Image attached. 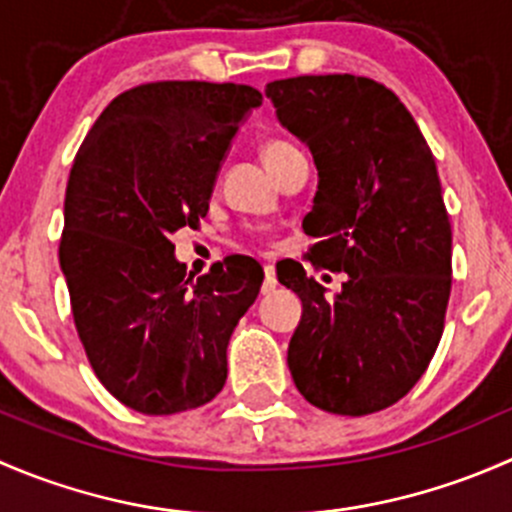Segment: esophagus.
Instances as JSON below:
<instances>
[{
  "instance_id": "obj_1",
  "label": "esophagus",
  "mask_w": 512,
  "mask_h": 512,
  "mask_svg": "<svg viewBox=\"0 0 512 512\" xmlns=\"http://www.w3.org/2000/svg\"><path fill=\"white\" fill-rule=\"evenodd\" d=\"M277 287V275H275V267L267 265L265 267V282H262V294H270L272 289Z\"/></svg>"
}]
</instances>
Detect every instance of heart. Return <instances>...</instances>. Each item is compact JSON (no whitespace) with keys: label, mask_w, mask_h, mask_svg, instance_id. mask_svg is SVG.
Returning a JSON list of instances; mask_svg holds the SVG:
<instances>
[{"label":"heart","mask_w":512,"mask_h":512,"mask_svg":"<svg viewBox=\"0 0 512 512\" xmlns=\"http://www.w3.org/2000/svg\"><path fill=\"white\" fill-rule=\"evenodd\" d=\"M297 153L302 151H299L292 141H287V138H267V141L262 143V158H265L267 168L270 170H275L277 165H282L285 160L297 156Z\"/></svg>","instance_id":"heart-1"}]
</instances>
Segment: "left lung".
<instances>
[{
    "label": "left lung",
    "mask_w": 512,
    "mask_h": 512,
    "mask_svg": "<svg viewBox=\"0 0 512 512\" xmlns=\"http://www.w3.org/2000/svg\"><path fill=\"white\" fill-rule=\"evenodd\" d=\"M289 133L319 170L307 260L347 272L327 297L302 265L282 285L302 299L287 349L299 394L317 409L366 416L404 399L431 364L451 297V223L436 160L409 108L354 74L267 84Z\"/></svg>",
    "instance_id": "obj_1"
}]
</instances>
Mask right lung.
<instances>
[{
  "label": "right lung",
  "mask_w": 512,
  "mask_h": 512,
  "mask_svg": "<svg viewBox=\"0 0 512 512\" xmlns=\"http://www.w3.org/2000/svg\"><path fill=\"white\" fill-rule=\"evenodd\" d=\"M260 103L245 84H141L103 108L76 153L61 272L91 369L128 409L178 414L225 386L227 342L257 299L260 265L227 257L193 280L168 235L208 215L232 136Z\"/></svg>",
  "instance_id": "add662e5"
}]
</instances>
